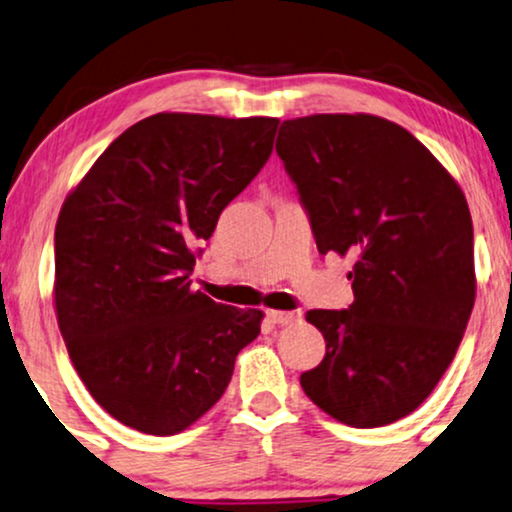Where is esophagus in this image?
Instances as JSON below:
<instances>
[{"label": "esophagus", "mask_w": 512, "mask_h": 512, "mask_svg": "<svg viewBox=\"0 0 512 512\" xmlns=\"http://www.w3.org/2000/svg\"><path fill=\"white\" fill-rule=\"evenodd\" d=\"M266 318L273 325H289L296 320V313H287V311H268Z\"/></svg>", "instance_id": "esophagus-1"}]
</instances>
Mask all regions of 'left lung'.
<instances>
[{
	"label": "left lung",
	"instance_id": "1",
	"mask_svg": "<svg viewBox=\"0 0 512 512\" xmlns=\"http://www.w3.org/2000/svg\"><path fill=\"white\" fill-rule=\"evenodd\" d=\"M275 151L320 254L356 258L353 304L306 313L325 358L301 387L344 425L406 418L451 365L475 306L463 189L408 130L368 113L285 121Z\"/></svg>",
	"mask_w": 512,
	"mask_h": 512
}]
</instances>
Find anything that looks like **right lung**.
Here are the masks:
<instances>
[{
  "mask_svg": "<svg viewBox=\"0 0 512 512\" xmlns=\"http://www.w3.org/2000/svg\"><path fill=\"white\" fill-rule=\"evenodd\" d=\"M277 118L156 113L109 144L63 201L54 304L68 356L118 422L168 437L230 384L258 308L192 292L197 244L273 151Z\"/></svg>",
  "mask_w": 512,
  "mask_h": 512,
  "instance_id": "obj_1",
  "label": "right lung"
}]
</instances>
